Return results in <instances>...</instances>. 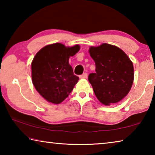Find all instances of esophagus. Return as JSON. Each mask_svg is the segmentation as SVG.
Listing matches in <instances>:
<instances>
[{
  "label": "esophagus",
  "instance_id": "34e87169",
  "mask_svg": "<svg viewBox=\"0 0 155 155\" xmlns=\"http://www.w3.org/2000/svg\"><path fill=\"white\" fill-rule=\"evenodd\" d=\"M81 78H87V73H83L82 75H81L79 77Z\"/></svg>",
  "mask_w": 155,
  "mask_h": 155
}]
</instances>
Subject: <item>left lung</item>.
<instances>
[{
    "instance_id": "1",
    "label": "left lung",
    "mask_w": 155,
    "mask_h": 155,
    "mask_svg": "<svg viewBox=\"0 0 155 155\" xmlns=\"http://www.w3.org/2000/svg\"><path fill=\"white\" fill-rule=\"evenodd\" d=\"M89 52L96 64V72L88 80L102 104L117 103L129 92L134 80V68L127 54L109 44L91 46Z\"/></svg>"
}]
</instances>
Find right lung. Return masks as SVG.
Instances as JSON below:
<instances>
[{
    "label": "right lung",
    "instance_id": "obj_1",
    "mask_svg": "<svg viewBox=\"0 0 155 155\" xmlns=\"http://www.w3.org/2000/svg\"><path fill=\"white\" fill-rule=\"evenodd\" d=\"M80 50L79 45L66 47L61 43L40 50L31 63L32 82L38 93L49 103L60 104L67 98L79 78L69 64L70 57Z\"/></svg>",
    "mask_w": 155,
    "mask_h": 155
}]
</instances>
